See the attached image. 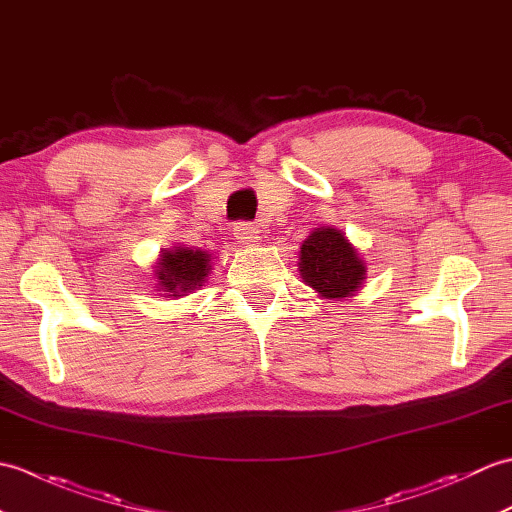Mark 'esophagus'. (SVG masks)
<instances>
[{"label":"esophagus","instance_id":"esophagus-1","mask_svg":"<svg viewBox=\"0 0 512 512\" xmlns=\"http://www.w3.org/2000/svg\"><path fill=\"white\" fill-rule=\"evenodd\" d=\"M233 235H235L237 242L244 244V246H255L259 242V228L253 226V224H248V222L237 224Z\"/></svg>","mask_w":512,"mask_h":512}]
</instances>
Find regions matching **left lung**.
I'll list each match as a JSON object with an SVG mask.
<instances>
[{"mask_svg":"<svg viewBox=\"0 0 512 512\" xmlns=\"http://www.w3.org/2000/svg\"><path fill=\"white\" fill-rule=\"evenodd\" d=\"M299 273L325 299L352 297L363 288L367 268L339 228H314L299 250Z\"/></svg>","mask_w":512,"mask_h":512,"instance_id":"obj_1","label":"left lung"}]
</instances>
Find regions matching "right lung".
<instances>
[{
    "label": "right lung",
    "instance_id": "obj_1",
    "mask_svg": "<svg viewBox=\"0 0 512 512\" xmlns=\"http://www.w3.org/2000/svg\"><path fill=\"white\" fill-rule=\"evenodd\" d=\"M211 273V255L200 248L176 246L173 250H162L158 266L154 270L156 288L165 292V297H184L204 284Z\"/></svg>",
    "mask_w": 512,
    "mask_h": 512
}]
</instances>
